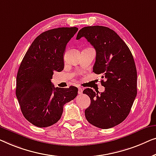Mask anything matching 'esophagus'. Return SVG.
I'll list each match as a JSON object with an SVG mask.
<instances>
[{
	"label": "esophagus",
	"instance_id": "34e87169",
	"mask_svg": "<svg viewBox=\"0 0 156 156\" xmlns=\"http://www.w3.org/2000/svg\"><path fill=\"white\" fill-rule=\"evenodd\" d=\"M83 88H81V87H78V94H82L83 93Z\"/></svg>",
	"mask_w": 156,
	"mask_h": 156
}]
</instances>
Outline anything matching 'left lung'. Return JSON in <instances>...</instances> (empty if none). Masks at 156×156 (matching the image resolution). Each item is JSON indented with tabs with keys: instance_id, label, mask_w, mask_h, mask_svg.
<instances>
[{
	"instance_id": "left-lung-1",
	"label": "left lung",
	"mask_w": 156,
	"mask_h": 156,
	"mask_svg": "<svg viewBox=\"0 0 156 156\" xmlns=\"http://www.w3.org/2000/svg\"><path fill=\"white\" fill-rule=\"evenodd\" d=\"M85 37L96 51L93 72L105 79L103 93L86 88L83 93L91 103L85 110L87 122L106 129L127 117L137 94V72L132 54L114 30L104 26H89L79 30L76 39ZM99 94H98V93Z\"/></svg>"
}]
</instances>
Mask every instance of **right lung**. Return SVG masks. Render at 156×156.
<instances>
[{
  "mask_svg": "<svg viewBox=\"0 0 156 156\" xmlns=\"http://www.w3.org/2000/svg\"><path fill=\"white\" fill-rule=\"evenodd\" d=\"M78 28L58 27L40 34L32 43L17 74L16 96L22 113L37 127L50 126L61 119L63 105L78 95V88L55 87L54 71L64 67L66 46Z\"/></svg>",
  "mask_w": 156,
  "mask_h": 156,
  "instance_id": "1",
  "label": "right lung"
}]
</instances>
